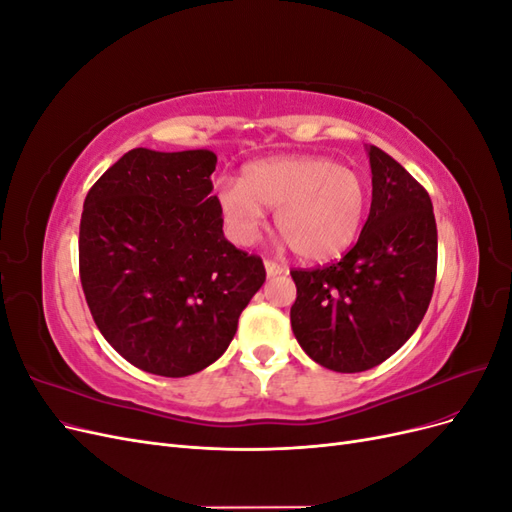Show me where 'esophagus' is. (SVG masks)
I'll list each match as a JSON object with an SVG mask.
<instances>
[{
    "label": "esophagus",
    "instance_id": "esophagus-1",
    "mask_svg": "<svg viewBox=\"0 0 512 512\" xmlns=\"http://www.w3.org/2000/svg\"><path fill=\"white\" fill-rule=\"evenodd\" d=\"M265 269H267V275H269V277H275V275H282V273H286V267L277 265V262H273V260H265Z\"/></svg>",
    "mask_w": 512,
    "mask_h": 512
}]
</instances>
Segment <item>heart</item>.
<instances>
[{"instance_id":"b5f03b06","label":"heart","mask_w":512,"mask_h":512,"mask_svg":"<svg viewBox=\"0 0 512 512\" xmlns=\"http://www.w3.org/2000/svg\"><path fill=\"white\" fill-rule=\"evenodd\" d=\"M224 224L241 245L254 243L275 211L292 252L309 262L342 256L359 237L367 188L356 170L318 156H282L247 164L241 179L215 188Z\"/></svg>"}]
</instances>
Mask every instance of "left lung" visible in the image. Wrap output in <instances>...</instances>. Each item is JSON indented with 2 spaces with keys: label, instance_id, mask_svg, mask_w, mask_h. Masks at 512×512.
<instances>
[{
  "label": "left lung",
  "instance_id": "obj_1",
  "mask_svg": "<svg viewBox=\"0 0 512 512\" xmlns=\"http://www.w3.org/2000/svg\"><path fill=\"white\" fill-rule=\"evenodd\" d=\"M371 209L346 256L292 269V333L322 367L356 374L389 359L421 324L438 271V228L427 190L369 145Z\"/></svg>",
  "mask_w": 512,
  "mask_h": 512
}]
</instances>
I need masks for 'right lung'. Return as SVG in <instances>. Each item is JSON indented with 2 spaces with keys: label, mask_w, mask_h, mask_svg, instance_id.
<instances>
[{
  "label": "right lung",
  "mask_w": 512,
  "mask_h": 512,
  "mask_svg": "<svg viewBox=\"0 0 512 512\" xmlns=\"http://www.w3.org/2000/svg\"><path fill=\"white\" fill-rule=\"evenodd\" d=\"M213 151L132 149L91 185L79 273L96 327L149 374L192 376L218 361L265 284L256 254L224 237Z\"/></svg>",
  "instance_id": "add662e5"
}]
</instances>
